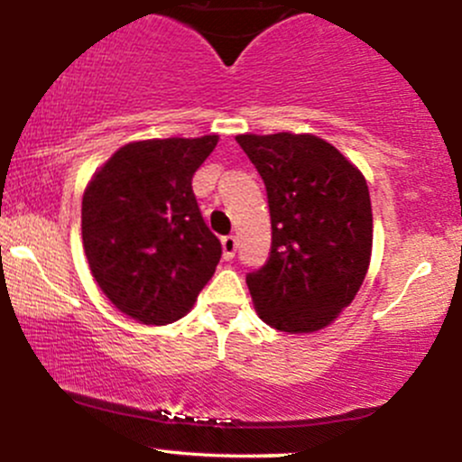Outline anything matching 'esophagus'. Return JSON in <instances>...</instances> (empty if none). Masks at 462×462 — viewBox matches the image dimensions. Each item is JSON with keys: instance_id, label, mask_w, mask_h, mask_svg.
Returning <instances> with one entry per match:
<instances>
[{"instance_id": "1", "label": "esophagus", "mask_w": 462, "mask_h": 462, "mask_svg": "<svg viewBox=\"0 0 462 462\" xmlns=\"http://www.w3.org/2000/svg\"><path fill=\"white\" fill-rule=\"evenodd\" d=\"M221 247H224V258L226 261H232L236 254V238L235 236H224L221 238Z\"/></svg>"}]
</instances>
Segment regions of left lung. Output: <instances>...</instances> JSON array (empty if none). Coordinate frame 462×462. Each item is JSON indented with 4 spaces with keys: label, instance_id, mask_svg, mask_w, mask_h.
I'll list each match as a JSON object with an SVG mask.
<instances>
[{
    "label": "left lung",
    "instance_id": "obj_1",
    "mask_svg": "<svg viewBox=\"0 0 462 462\" xmlns=\"http://www.w3.org/2000/svg\"><path fill=\"white\" fill-rule=\"evenodd\" d=\"M267 189L272 252L247 273L258 317L275 330L326 328L369 269L374 217L363 173L312 134H238Z\"/></svg>",
    "mask_w": 462,
    "mask_h": 462
}]
</instances>
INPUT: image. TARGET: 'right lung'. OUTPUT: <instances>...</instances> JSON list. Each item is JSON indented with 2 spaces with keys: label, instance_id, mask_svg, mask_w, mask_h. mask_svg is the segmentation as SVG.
Segmentation results:
<instances>
[{
  "label": "right lung",
  "instance_id": "add662e5",
  "mask_svg": "<svg viewBox=\"0 0 462 462\" xmlns=\"http://www.w3.org/2000/svg\"><path fill=\"white\" fill-rule=\"evenodd\" d=\"M219 136L128 143L82 198V241L99 289L147 326L178 321L213 278L221 243L206 226L193 180Z\"/></svg>",
  "mask_w": 462,
  "mask_h": 462
}]
</instances>
